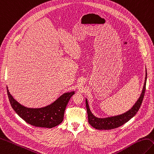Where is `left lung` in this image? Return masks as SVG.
Wrapping results in <instances>:
<instances>
[{"label":"left lung","instance_id":"left-lung-1","mask_svg":"<svg viewBox=\"0 0 154 154\" xmlns=\"http://www.w3.org/2000/svg\"><path fill=\"white\" fill-rule=\"evenodd\" d=\"M147 80V71L146 70V77L144 86L142 88V93L140 97L136 101V103L133 105L132 107L129 109L128 111L124 112V113L112 116V117H105V118H98L92 113L90 108L89 107V104L88 102L87 98H86V105L88 117V122L92 127L96 128L97 130H111L118 128L119 126L123 125L126 122L135 116L140 107L141 104L142 103L143 99H144L145 90H146V85Z\"/></svg>","mask_w":154,"mask_h":154}]
</instances>
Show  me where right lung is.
I'll list each match as a JSON object with an SVG mask.
<instances>
[{"label":"right lung","mask_w":154,"mask_h":154,"mask_svg":"<svg viewBox=\"0 0 154 154\" xmlns=\"http://www.w3.org/2000/svg\"><path fill=\"white\" fill-rule=\"evenodd\" d=\"M7 88L8 96L12 109L27 123L37 127L51 128L63 121L64 111L70 97L75 91L64 93L52 103L41 108H29L20 104L10 94Z\"/></svg>","instance_id":"right-lung-1"}]
</instances>
